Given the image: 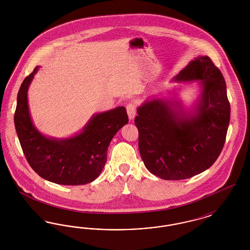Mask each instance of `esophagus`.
Returning a JSON list of instances; mask_svg holds the SVG:
<instances>
[{"mask_svg":"<svg viewBox=\"0 0 250 250\" xmlns=\"http://www.w3.org/2000/svg\"><path fill=\"white\" fill-rule=\"evenodd\" d=\"M126 111H127L129 120H133L135 118V116H136V106L134 104L129 103L126 106Z\"/></svg>","mask_w":250,"mask_h":250,"instance_id":"34e87169","label":"esophagus"}]
</instances>
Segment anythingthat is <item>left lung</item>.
Here are the masks:
<instances>
[{"mask_svg":"<svg viewBox=\"0 0 250 250\" xmlns=\"http://www.w3.org/2000/svg\"><path fill=\"white\" fill-rule=\"evenodd\" d=\"M174 81L199 82L202 93L192 109L154 98L138 107L135 118L143 163L164 180L191 178L212 166L223 149L230 116L224 77L208 56L192 60Z\"/></svg>","mask_w":250,"mask_h":250,"instance_id":"obj_1","label":"left lung"}]
</instances>
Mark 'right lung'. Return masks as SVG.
<instances>
[{
  "mask_svg": "<svg viewBox=\"0 0 250 250\" xmlns=\"http://www.w3.org/2000/svg\"><path fill=\"white\" fill-rule=\"evenodd\" d=\"M36 66L21 84L14 115L15 127L24 155L42 178L64 186H80L99 176L107 161V147L114 135L128 123L125 107L95 114L80 134L54 139L36 129L28 107V89Z\"/></svg>",
  "mask_w": 250,
  "mask_h": 250,
  "instance_id": "1",
  "label": "right lung"
}]
</instances>
